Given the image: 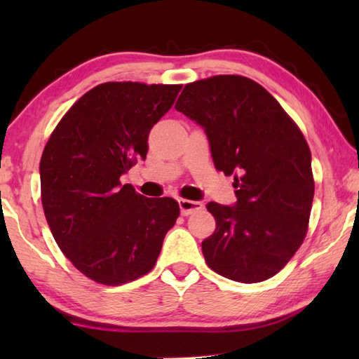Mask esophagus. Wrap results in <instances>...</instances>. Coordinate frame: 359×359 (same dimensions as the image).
<instances>
[{
    "label": "esophagus",
    "instance_id": "1",
    "mask_svg": "<svg viewBox=\"0 0 359 359\" xmlns=\"http://www.w3.org/2000/svg\"><path fill=\"white\" fill-rule=\"evenodd\" d=\"M179 208H180V214L187 217L193 214L194 210L201 209L203 204L198 201H191V199H179Z\"/></svg>",
    "mask_w": 359,
    "mask_h": 359
}]
</instances>
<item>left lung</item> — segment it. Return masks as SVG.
<instances>
[{
    "label": "left lung",
    "instance_id": "obj_1",
    "mask_svg": "<svg viewBox=\"0 0 359 359\" xmlns=\"http://www.w3.org/2000/svg\"><path fill=\"white\" fill-rule=\"evenodd\" d=\"M175 109L203 126L214 165L234 175L233 205L209 203L205 263L241 283L276 276L301 247L313 201L311 149L266 88L242 76L187 83Z\"/></svg>",
    "mask_w": 359,
    "mask_h": 359
}]
</instances>
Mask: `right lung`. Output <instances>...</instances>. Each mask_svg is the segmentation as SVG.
<instances>
[{
  "label": "right lung",
  "mask_w": 359,
  "mask_h": 359,
  "mask_svg": "<svg viewBox=\"0 0 359 359\" xmlns=\"http://www.w3.org/2000/svg\"><path fill=\"white\" fill-rule=\"evenodd\" d=\"M182 85L106 82L60 120L42 151L41 199L53 239L83 276L121 285L147 274L180 214L120 177L145 160L149 133Z\"/></svg>",
  "instance_id": "obj_1"
}]
</instances>
